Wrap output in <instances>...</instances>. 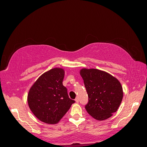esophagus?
Returning a JSON list of instances; mask_svg holds the SVG:
<instances>
[{"instance_id": "esophagus-1", "label": "esophagus", "mask_w": 147, "mask_h": 147, "mask_svg": "<svg viewBox=\"0 0 147 147\" xmlns=\"http://www.w3.org/2000/svg\"><path fill=\"white\" fill-rule=\"evenodd\" d=\"M75 102H77V103H78V102H79V99H78V97H76V99H75Z\"/></svg>"}]
</instances>
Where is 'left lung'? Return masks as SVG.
<instances>
[{"label": "left lung", "mask_w": 147, "mask_h": 147, "mask_svg": "<svg viewBox=\"0 0 147 147\" xmlns=\"http://www.w3.org/2000/svg\"><path fill=\"white\" fill-rule=\"evenodd\" d=\"M88 96L85 105L87 112L98 121L113 115L121 104L123 97L121 84L109 73L96 69H86L80 72Z\"/></svg>", "instance_id": "8db88e82"}]
</instances>
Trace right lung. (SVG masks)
<instances>
[{"instance_id":"obj_1","label":"right lung","mask_w":147,"mask_h":147,"mask_svg":"<svg viewBox=\"0 0 147 147\" xmlns=\"http://www.w3.org/2000/svg\"><path fill=\"white\" fill-rule=\"evenodd\" d=\"M64 70L54 68L43 74L31 86L28 102L33 114L41 121L58 123L75 100L70 99L63 86Z\"/></svg>"}]
</instances>
